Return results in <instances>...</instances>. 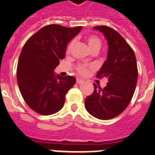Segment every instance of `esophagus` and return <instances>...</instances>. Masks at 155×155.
Here are the masks:
<instances>
[{"label":"esophagus","mask_w":155,"mask_h":155,"mask_svg":"<svg viewBox=\"0 0 155 155\" xmlns=\"http://www.w3.org/2000/svg\"><path fill=\"white\" fill-rule=\"evenodd\" d=\"M76 81L78 84H82V83H84V81L81 80V79H80V78H77Z\"/></svg>","instance_id":"obj_1"}]
</instances>
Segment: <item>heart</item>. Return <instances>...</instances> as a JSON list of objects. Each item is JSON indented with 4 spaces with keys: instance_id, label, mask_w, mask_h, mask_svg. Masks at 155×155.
<instances>
[{
    "instance_id": "b5f03b06",
    "label": "heart",
    "mask_w": 155,
    "mask_h": 155,
    "mask_svg": "<svg viewBox=\"0 0 155 155\" xmlns=\"http://www.w3.org/2000/svg\"><path fill=\"white\" fill-rule=\"evenodd\" d=\"M86 41L87 42L88 47L90 48V50H94V49H98L100 50L101 46H102V42L99 38L95 35H88L86 38ZM74 46V40H71L67 46V49H66V52L67 53H69L71 50V48ZM91 68V66L87 65L85 64H78L76 66V71L78 74L81 75H85L88 72V70Z\"/></svg>"
}]
</instances>
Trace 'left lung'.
Instances as JSON below:
<instances>
[{"label": "left lung", "mask_w": 155, "mask_h": 155, "mask_svg": "<svg viewBox=\"0 0 155 155\" xmlns=\"http://www.w3.org/2000/svg\"><path fill=\"white\" fill-rule=\"evenodd\" d=\"M105 35L108 42L107 60L97 74L106 78L108 83L102 88L94 84V91L84 101L86 110L99 120L119 116L130 102L137 82L138 71L134 50L121 35L110 27H93Z\"/></svg>", "instance_id": "8db88e82"}]
</instances>
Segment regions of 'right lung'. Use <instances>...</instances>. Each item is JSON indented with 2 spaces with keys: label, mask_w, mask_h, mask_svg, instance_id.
I'll list each match as a JSON object with an SVG mask.
<instances>
[{
  "label": "right lung",
  "mask_w": 155,
  "mask_h": 155,
  "mask_svg": "<svg viewBox=\"0 0 155 155\" xmlns=\"http://www.w3.org/2000/svg\"><path fill=\"white\" fill-rule=\"evenodd\" d=\"M49 25L31 35L21 50L17 67L19 90L25 102L37 113L48 116L64 105L74 77H61L54 70L65 57L68 42L81 30Z\"/></svg>",
  "instance_id": "1"
}]
</instances>
